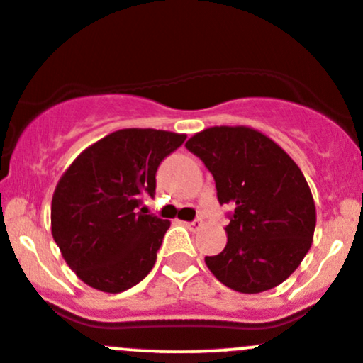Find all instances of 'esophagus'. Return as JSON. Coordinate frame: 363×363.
<instances>
[{
    "label": "esophagus",
    "mask_w": 363,
    "mask_h": 363,
    "mask_svg": "<svg viewBox=\"0 0 363 363\" xmlns=\"http://www.w3.org/2000/svg\"><path fill=\"white\" fill-rule=\"evenodd\" d=\"M185 225L189 227V229H192V230H199L201 227H203V220L196 218V220H192V222H186Z\"/></svg>",
    "instance_id": "1"
}]
</instances>
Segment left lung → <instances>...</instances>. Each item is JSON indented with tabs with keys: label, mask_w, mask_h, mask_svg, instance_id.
I'll list each match as a JSON object with an SVG mask.
<instances>
[{
	"label": "left lung",
	"mask_w": 363,
	"mask_h": 363,
	"mask_svg": "<svg viewBox=\"0 0 363 363\" xmlns=\"http://www.w3.org/2000/svg\"><path fill=\"white\" fill-rule=\"evenodd\" d=\"M213 174L220 204H230L227 245L206 257L218 281L241 294L278 286L313 242L316 209L297 164L250 127H209L186 141Z\"/></svg>",
	"instance_id": "8db88e82"
}]
</instances>
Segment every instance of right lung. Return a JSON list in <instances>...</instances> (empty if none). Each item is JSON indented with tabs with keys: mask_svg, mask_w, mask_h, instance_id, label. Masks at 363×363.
<instances>
[{
	"mask_svg": "<svg viewBox=\"0 0 363 363\" xmlns=\"http://www.w3.org/2000/svg\"><path fill=\"white\" fill-rule=\"evenodd\" d=\"M185 134L122 129L82 152L55 186L52 236L66 264L92 289L118 294L154 267L167 220L145 215L160 162Z\"/></svg>",
	"mask_w": 363,
	"mask_h": 363,
	"instance_id": "right-lung-1",
	"label": "right lung"
}]
</instances>
